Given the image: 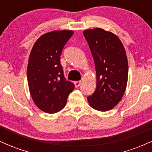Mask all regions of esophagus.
Here are the masks:
<instances>
[{"instance_id": "esophagus-1", "label": "esophagus", "mask_w": 152, "mask_h": 152, "mask_svg": "<svg viewBox=\"0 0 152 152\" xmlns=\"http://www.w3.org/2000/svg\"><path fill=\"white\" fill-rule=\"evenodd\" d=\"M81 82L80 81H74V85H75V86H76V88H77V87H78V86H80V85H81Z\"/></svg>"}]
</instances>
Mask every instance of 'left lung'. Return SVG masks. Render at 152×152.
<instances>
[{"label": "left lung", "mask_w": 152, "mask_h": 152, "mask_svg": "<svg viewBox=\"0 0 152 152\" xmlns=\"http://www.w3.org/2000/svg\"><path fill=\"white\" fill-rule=\"evenodd\" d=\"M93 56L96 88L87 97L91 107L100 111L112 109L124 94L128 80V61L117 36L102 28L83 32Z\"/></svg>", "instance_id": "left-lung-1"}]
</instances>
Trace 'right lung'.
<instances>
[{
  "label": "right lung",
  "mask_w": 152,
  "mask_h": 152,
  "mask_svg": "<svg viewBox=\"0 0 152 152\" xmlns=\"http://www.w3.org/2000/svg\"><path fill=\"white\" fill-rule=\"evenodd\" d=\"M73 34V31L64 30L42 35L29 56L27 78L31 95L36 105L48 114L64 109L75 88L66 79L60 63L63 48Z\"/></svg>",
  "instance_id": "right-lung-1"
}]
</instances>
